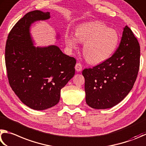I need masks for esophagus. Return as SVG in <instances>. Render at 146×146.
Returning <instances> with one entry per match:
<instances>
[{
	"instance_id": "1",
	"label": "esophagus",
	"mask_w": 146,
	"mask_h": 146,
	"mask_svg": "<svg viewBox=\"0 0 146 146\" xmlns=\"http://www.w3.org/2000/svg\"><path fill=\"white\" fill-rule=\"evenodd\" d=\"M82 65H81V63H77L76 64V66H75V69L76 70L77 72H80L82 70Z\"/></svg>"
}]
</instances>
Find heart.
Returning <instances> with one entry per match:
<instances>
[{"mask_svg":"<svg viewBox=\"0 0 146 146\" xmlns=\"http://www.w3.org/2000/svg\"><path fill=\"white\" fill-rule=\"evenodd\" d=\"M75 35L66 32L64 38L66 46L73 49L78 47L79 42L85 43L83 55L92 64L101 63L108 60L115 52L120 42L119 33L99 21L78 25Z\"/></svg>","mask_w":146,"mask_h":146,"instance_id":"heart-1","label":"heart"}]
</instances>
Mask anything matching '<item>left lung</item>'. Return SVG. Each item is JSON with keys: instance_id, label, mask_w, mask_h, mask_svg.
<instances>
[{"instance_id": "8db88e82", "label": "left lung", "mask_w": 146, "mask_h": 146, "mask_svg": "<svg viewBox=\"0 0 146 146\" xmlns=\"http://www.w3.org/2000/svg\"><path fill=\"white\" fill-rule=\"evenodd\" d=\"M139 42L126 25L119 47L108 60L82 72L85 78L86 103L94 109L110 108L125 98L139 72Z\"/></svg>"}]
</instances>
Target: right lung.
Listing matches in <instances>:
<instances>
[{
    "mask_svg": "<svg viewBox=\"0 0 146 146\" xmlns=\"http://www.w3.org/2000/svg\"><path fill=\"white\" fill-rule=\"evenodd\" d=\"M49 12H29L12 28L5 48L9 85L23 103L36 110L58 103L61 89L74 75L76 60L56 45L36 47L29 33L31 25L47 20Z\"/></svg>",
    "mask_w": 146,
    "mask_h": 146,
    "instance_id": "add662e5",
    "label": "right lung"
}]
</instances>
